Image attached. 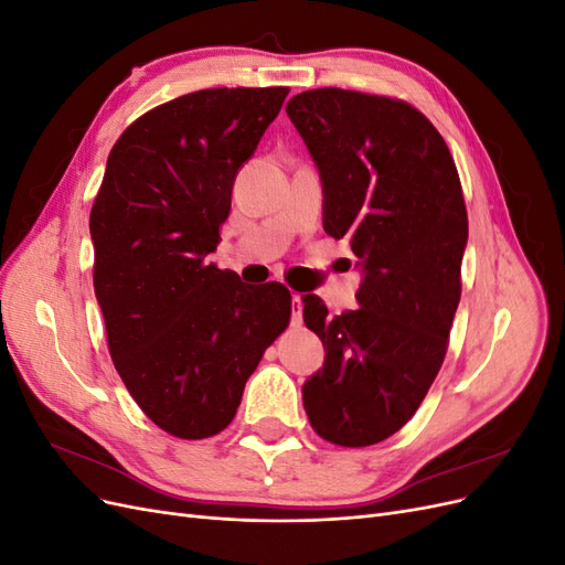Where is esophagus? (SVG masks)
Wrapping results in <instances>:
<instances>
[{"instance_id":"obj_1","label":"esophagus","mask_w":565,"mask_h":565,"mask_svg":"<svg viewBox=\"0 0 565 565\" xmlns=\"http://www.w3.org/2000/svg\"><path fill=\"white\" fill-rule=\"evenodd\" d=\"M301 313H303V303H301V297L299 295H292V322L295 324H301Z\"/></svg>"}]
</instances>
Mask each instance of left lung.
<instances>
[{"label":"left lung","instance_id":"left-lung-1","mask_svg":"<svg viewBox=\"0 0 565 565\" xmlns=\"http://www.w3.org/2000/svg\"><path fill=\"white\" fill-rule=\"evenodd\" d=\"M322 183V228L349 237L363 273L358 309L328 316L306 295L324 347L303 409L334 446L365 448L417 413L448 351L469 221L450 150L405 100L313 89L287 104Z\"/></svg>","mask_w":565,"mask_h":565}]
</instances>
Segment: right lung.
Instances as JSON below:
<instances>
[{
	"label": "right lung",
	"instance_id": "add662e5",
	"mask_svg": "<svg viewBox=\"0 0 565 565\" xmlns=\"http://www.w3.org/2000/svg\"><path fill=\"white\" fill-rule=\"evenodd\" d=\"M287 87L202 89L148 110L113 146L94 200V292L131 398L185 440L224 431L287 328L280 282L254 289L207 262L233 181Z\"/></svg>",
	"mask_w": 565,
	"mask_h": 565
}]
</instances>
